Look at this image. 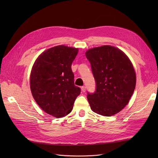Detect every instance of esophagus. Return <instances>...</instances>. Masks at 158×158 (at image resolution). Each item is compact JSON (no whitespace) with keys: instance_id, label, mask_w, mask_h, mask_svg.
Returning a JSON list of instances; mask_svg holds the SVG:
<instances>
[{"instance_id":"34e87169","label":"esophagus","mask_w":158,"mask_h":158,"mask_svg":"<svg viewBox=\"0 0 158 158\" xmlns=\"http://www.w3.org/2000/svg\"><path fill=\"white\" fill-rule=\"evenodd\" d=\"M81 89H82V91L83 92H85V86H82V88H81Z\"/></svg>"}]
</instances>
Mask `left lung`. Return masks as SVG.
Segmentation results:
<instances>
[{"mask_svg": "<svg viewBox=\"0 0 158 158\" xmlns=\"http://www.w3.org/2000/svg\"><path fill=\"white\" fill-rule=\"evenodd\" d=\"M95 81L87 98L92 111L112 116L128 104L136 86L135 69L128 56L114 47L104 45L85 52Z\"/></svg>", "mask_w": 158, "mask_h": 158, "instance_id": "obj_1", "label": "left lung"}]
</instances>
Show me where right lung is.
I'll use <instances>...</instances> for the list:
<instances>
[{
    "mask_svg": "<svg viewBox=\"0 0 158 158\" xmlns=\"http://www.w3.org/2000/svg\"><path fill=\"white\" fill-rule=\"evenodd\" d=\"M78 49L65 45L52 47L33 64L30 88L35 101L44 111L60 118L71 112L81 89L74 85L71 65Z\"/></svg>",
    "mask_w": 158,
    "mask_h": 158,
    "instance_id": "1",
    "label": "right lung"
}]
</instances>
